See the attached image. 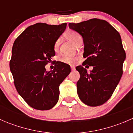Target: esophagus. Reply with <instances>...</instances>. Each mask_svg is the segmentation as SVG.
<instances>
[{"label": "esophagus", "mask_w": 133, "mask_h": 133, "mask_svg": "<svg viewBox=\"0 0 133 133\" xmlns=\"http://www.w3.org/2000/svg\"><path fill=\"white\" fill-rule=\"evenodd\" d=\"M71 70H75V66H71Z\"/></svg>", "instance_id": "34e87169"}]
</instances>
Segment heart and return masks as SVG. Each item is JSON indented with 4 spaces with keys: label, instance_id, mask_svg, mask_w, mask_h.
<instances>
[{
    "label": "heart",
    "instance_id": "b5f03b06",
    "mask_svg": "<svg viewBox=\"0 0 133 133\" xmlns=\"http://www.w3.org/2000/svg\"><path fill=\"white\" fill-rule=\"evenodd\" d=\"M65 37L69 41L71 42L72 43L76 45L78 42L82 41V37L81 35L77 31L75 30H69L65 33ZM59 45H60V41L59 40L56 41L54 44V50L57 51L58 49ZM62 62L66 64H70L73 65L76 61V57H72V56H63L60 59Z\"/></svg>",
    "mask_w": 133,
    "mask_h": 133
}]
</instances>
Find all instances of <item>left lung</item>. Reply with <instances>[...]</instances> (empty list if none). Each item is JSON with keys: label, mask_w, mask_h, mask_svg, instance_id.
Instances as JSON below:
<instances>
[{"label": "left lung", "mask_w": 133, "mask_h": 133, "mask_svg": "<svg viewBox=\"0 0 133 133\" xmlns=\"http://www.w3.org/2000/svg\"><path fill=\"white\" fill-rule=\"evenodd\" d=\"M80 33L84 44L82 65L93 66L88 73L82 65L76 68L80 75L77 92L83 103L98 106L111 98L123 74L125 59L120 33L104 20L92 18L80 23H69Z\"/></svg>", "instance_id": "left-lung-1"}]
</instances>
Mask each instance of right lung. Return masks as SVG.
<instances>
[{"instance_id":"1","label":"right lung","mask_w":133,"mask_h":133,"mask_svg":"<svg viewBox=\"0 0 133 133\" xmlns=\"http://www.w3.org/2000/svg\"><path fill=\"white\" fill-rule=\"evenodd\" d=\"M66 23H37L27 28L16 38L9 68L17 92L31 108H53L59 98V85L70 73L68 64L57 62L54 69L45 66L55 55L54 44L66 28Z\"/></svg>"}]
</instances>
